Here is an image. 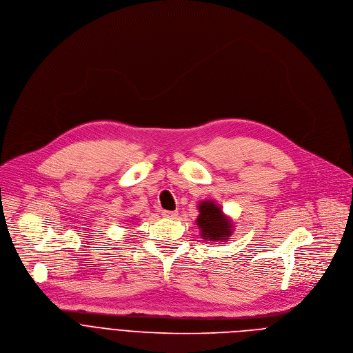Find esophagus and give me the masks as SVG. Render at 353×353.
Segmentation results:
<instances>
[{"mask_svg":"<svg viewBox=\"0 0 353 353\" xmlns=\"http://www.w3.org/2000/svg\"><path fill=\"white\" fill-rule=\"evenodd\" d=\"M162 214H163L165 217H168V219H174V217L177 216V213H176V212H172V210H163Z\"/></svg>","mask_w":353,"mask_h":353,"instance_id":"1","label":"esophagus"}]
</instances>
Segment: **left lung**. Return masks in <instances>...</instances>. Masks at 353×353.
<instances>
[{
    "label": "left lung",
    "instance_id": "left-lung-1",
    "mask_svg": "<svg viewBox=\"0 0 353 353\" xmlns=\"http://www.w3.org/2000/svg\"><path fill=\"white\" fill-rule=\"evenodd\" d=\"M196 224L201 228V234L205 240L225 241L231 236L232 225L230 220L223 214L221 209L212 201H203L199 203V216Z\"/></svg>",
    "mask_w": 353,
    "mask_h": 353
}]
</instances>
